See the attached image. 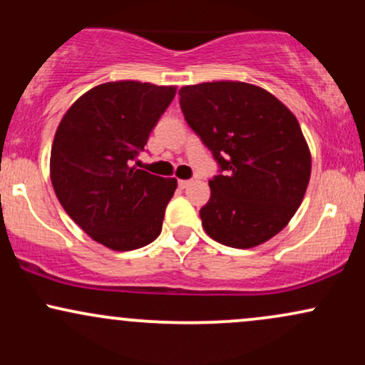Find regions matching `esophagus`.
<instances>
[{
    "label": "esophagus",
    "instance_id": "esophagus-1",
    "mask_svg": "<svg viewBox=\"0 0 365 365\" xmlns=\"http://www.w3.org/2000/svg\"><path fill=\"white\" fill-rule=\"evenodd\" d=\"M190 180H178V187L180 188H187L188 185H190Z\"/></svg>",
    "mask_w": 365,
    "mask_h": 365
}]
</instances>
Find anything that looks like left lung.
I'll list each match as a JSON object with an SVG mask.
<instances>
[{"label":"left lung","mask_w":365,"mask_h":365,"mask_svg":"<svg viewBox=\"0 0 365 365\" xmlns=\"http://www.w3.org/2000/svg\"><path fill=\"white\" fill-rule=\"evenodd\" d=\"M188 127L212 153L220 175L200 209L206 233L250 249L279 233L311 178V153L293 113L245 82H204L178 91Z\"/></svg>","instance_id":"1"}]
</instances>
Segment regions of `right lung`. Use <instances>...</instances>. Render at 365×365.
<instances>
[{"mask_svg":"<svg viewBox=\"0 0 365 365\" xmlns=\"http://www.w3.org/2000/svg\"><path fill=\"white\" fill-rule=\"evenodd\" d=\"M175 87L108 82L87 91L63 116L51 148L58 200L91 238L133 250L161 233L177 180L132 166L175 98Z\"/></svg>","mask_w":365,"mask_h":365,"instance_id":"obj_1","label":"right lung"}]
</instances>
